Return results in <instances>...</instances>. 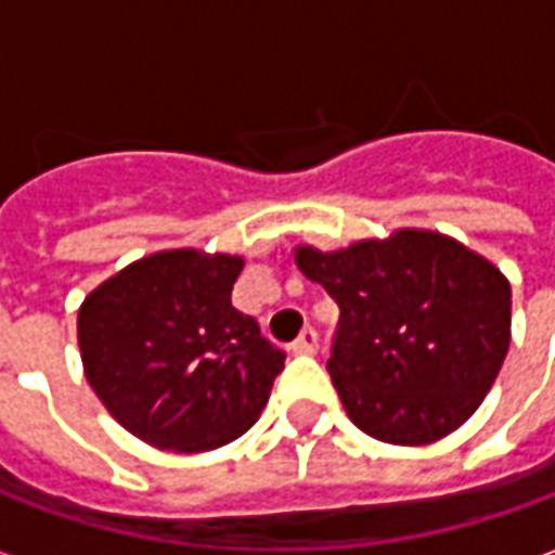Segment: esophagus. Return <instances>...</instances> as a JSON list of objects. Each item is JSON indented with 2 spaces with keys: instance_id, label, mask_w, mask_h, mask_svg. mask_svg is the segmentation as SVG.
Returning <instances> with one entry per match:
<instances>
[{
  "instance_id": "esophagus-1",
  "label": "esophagus",
  "mask_w": 555,
  "mask_h": 555,
  "mask_svg": "<svg viewBox=\"0 0 555 555\" xmlns=\"http://www.w3.org/2000/svg\"><path fill=\"white\" fill-rule=\"evenodd\" d=\"M291 350H294V353H314V350H318V333H314L312 326L302 330L300 336H297V341L291 345Z\"/></svg>"
}]
</instances>
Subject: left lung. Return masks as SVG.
Returning a JSON list of instances; mask_svg holds the SVG:
<instances>
[{
  "label": "left lung",
  "instance_id": "left-lung-1",
  "mask_svg": "<svg viewBox=\"0 0 555 555\" xmlns=\"http://www.w3.org/2000/svg\"><path fill=\"white\" fill-rule=\"evenodd\" d=\"M297 267L338 302L326 369L357 428L425 446L476 413L512 333V288L490 261L434 231H398L338 253L300 246Z\"/></svg>",
  "mask_w": 555,
  "mask_h": 555
}]
</instances>
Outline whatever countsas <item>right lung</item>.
<instances>
[{
  "mask_svg": "<svg viewBox=\"0 0 555 555\" xmlns=\"http://www.w3.org/2000/svg\"><path fill=\"white\" fill-rule=\"evenodd\" d=\"M243 261L169 249L106 279L79 309L91 389L133 437L205 452L261 416L285 350L231 306Z\"/></svg>",
  "mask_w": 555,
  "mask_h": 555,
  "instance_id": "1",
  "label": "right lung"
}]
</instances>
